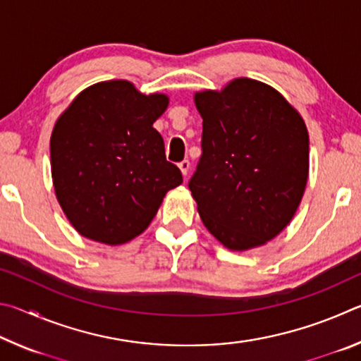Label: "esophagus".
I'll return each instance as SVG.
<instances>
[{
  "mask_svg": "<svg viewBox=\"0 0 361 361\" xmlns=\"http://www.w3.org/2000/svg\"><path fill=\"white\" fill-rule=\"evenodd\" d=\"M178 167H180V170H181V173L186 176L188 172H189V167H191V162H189L188 159H185V161H181V162L178 164Z\"/></svg>",
  "mask_w": 361,
  "mask_h": 361,
  "instance_id": "1",
  "label": "esophagus"
}]
</instances>
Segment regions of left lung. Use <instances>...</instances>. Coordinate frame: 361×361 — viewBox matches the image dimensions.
<instances>
[{
    "mask_svg": "<svg viewBox=\"0 0 361 361\" xmlns=\"http://www.w3.org/2000/svg\"><path fill=\"white\" fill-rule=\"evenodd\" d=\"M202 156L188 186L205 228L224 247L248 250L280 234L309 176V133L271 85L248 78L194 95Z\"/></svg>",
    "mask_w": 361,
    "mask_h": 361,
    "instance_id": "left-lung-1",
    "label": "left lung"
}]
</instances>
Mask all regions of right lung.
<instances>
[{
  "instance_id": "right-lung-1",
  "label": "right lung",
  "mask_w": 361,
  "mask_h": 361,
  "mask_svg": "<svg viewBox=\"0 0 361 361\" xmlns=\"http://www.w3.org/2000/svg\"><path fill=\"white\" fill-rule=\"evenodd\" d=\"M167 106V95H145L116 79L82 90L57 119L54 189L79 234L108 245L129 242L148 228L167 191L181 185L152 127Z\"/></svg>"
}]
</instances>
